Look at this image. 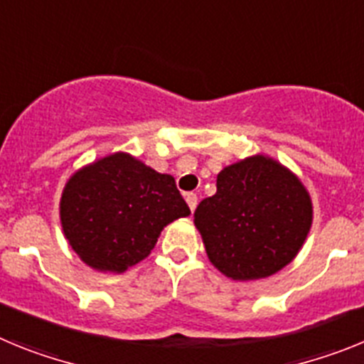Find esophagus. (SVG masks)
<instances>
[{"label": "esophagus", "instance_id": "obj_1", "mask_svg": "<svg viewBox=\"0 0 364 364\" xmlns=\"http://www.w3.org/2000/svg\"><path fill=\"white\" fill-rule=\"evenodd\" d=\"M186 202H188L189 210L195 211V208H197V195H195V193H188V195H186Z\"/></svg>", "mask_w": 364, "mask_h": 364}]
</instances>
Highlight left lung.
Returning a JSON list of instances; mask_svg holds the SVG:
<instances>
[{"label": "left lung", "instance_id": "left-lung-1", "mask_svg": "<svg viewBox=\"0 0 364 364\" xmlns=\"http://www.w3.org/2000/svg\"><path fill=\"white\" fill-rule=\"evenodd\" d=\"M311 220L308 189L295 173L264 154L224 167L217 175V193L195 211L208 259L233 281L269 277L290 264Z\"/></svg>", "mask_w": 364, "mask_h": 364}]
</instances>
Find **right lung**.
Returning a JSON list of instances; mask_svg holds the SVG:
<instances>
[{"mask_svg":"<svg viewBox=\"0 0 364 364\" xmlns=\"http://www.w3.org/2000/svg\"><path fill=\"white\" fill-rule=\"evenodd\" d=\"M189 213L171 175L122 151L78 169L60 198L63 235L96 272L124 273L138 264L160 231Z\"/></svg>","mask_w":364,"mask_h":364,"instance_id":"obj_1","label":"right lung"}]
</instances>
